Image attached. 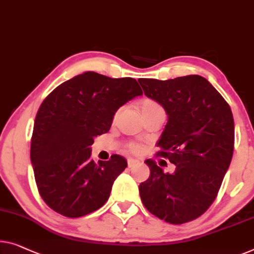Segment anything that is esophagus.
<instances>
[{
  "instance_id": "obj_1",
  "label": "esophagus",
  "mask_w": 254,
  "mask_h": 254,
  "mask_svg": "<svg viewBox=\"0 0 254 254\" xmlns=\"http://www.w3.org/2000/svg\"><path fill=\"white\" fill-rule=\"evenodd\" d=\"M140 163V161H138V160H133V158H128L127 160V165H128V168H132V166H134L135 164H139Z\"/></svg>"
}]
</instances>
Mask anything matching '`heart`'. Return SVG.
<instances>
[{
	"label": "heart",
	"instance_id": "heart-1",
	"mask_svg": "<svg viewBox=\"0 0 254 254\" xmlns=\"http://www.w3.org/2000/svg\"><path fill=\"white\" fill-rule=\"evenodd\" d=\"M140 108H141L142 114H146V113L156 111V109H162L160 104H157L156 101L151 100V99H145L141 101V105H140ZM130 150L132 153H139L141 150V147L138 143H132L130 145Z\"/></svg>",
	"mask_w": 254,
	"mask_h": 254
}]
</instances>
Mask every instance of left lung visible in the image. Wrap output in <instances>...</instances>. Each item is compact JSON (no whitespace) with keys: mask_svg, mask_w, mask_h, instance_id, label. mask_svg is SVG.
I'll list each match as a JSON object with an SVG mask.
<instances>
[{"mask_svg":"<svg viewBox=\"0 0 254 254\" xmlns=\"http://www.w3.org/2000/svg\"><path fill=\"white\" fill-rule=\"evenodd\" d=\"M138 82L168 115L157 155L176 165L175 172L164 173L153 160H146L150 176L139 185L140 197L151 214L173 225L185 224L209 209L232 162V109L199 75Z\"/></svg>","mask_w":254,"mask_h":254,"instance_id":"left-lung-1","label":"left lung"}]
</instances>
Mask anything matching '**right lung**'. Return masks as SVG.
Returning a JSON list of instances; mask_svg holds the SVG:
<instances>
[{
  "mask_svg": "<svg viewBox=\"0 0 254 254\" xmlns=\"http://www.w3.org/2000/svg\"><path fill=\"white\" fill-rule=\"evenodd\" d=\"M141 94L134 78L85 71L43 100L34 122L30 161L40 195L52 210L78 218L107 202L127 162L112 155L94 163L91 145L109 131L117 109Z\"/></svg>",
  "mask_w": 254,
  "mask_h": 254,
  "instance_id": "add662e5",
  "label": "right lung"
}]
</instances>
